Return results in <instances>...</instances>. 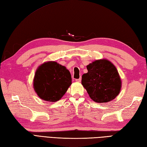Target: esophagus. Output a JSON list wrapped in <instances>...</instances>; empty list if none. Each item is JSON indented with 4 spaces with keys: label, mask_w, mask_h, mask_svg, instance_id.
Wrapping results in <instances>:
<instances>
[{
    "label": "esophagus",
    "mask_w": 147,
    "mask_h": 147,
    "mask_svg": "<svg viewBox=\"0 0 147 147\" xmlns=\"http://www.w3.org/2000/svg\"><path fill=\"white\" fill-rule=\"evenodd\" d=\"M81 78H80V79H78V80H76V81H77V82H81Z\"/></svg>",
    "instance_id": "1"
}]
</instances>
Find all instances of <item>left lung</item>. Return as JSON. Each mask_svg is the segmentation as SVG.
Here are the masks:
<instances>
[{
  "mask_svg": "<svg viewBox=\"0 0 147 147\" xmlns=\"http://www.w3.org/2000/svg\"><path fill=\"white\" fill-rule=\"evenodd\" d=\"M86 67L88 73L82 76L81 84L91 100L99 103L114 100L120 93L122 84L114 64L107 59H101Z\"/></svg>",
  "mask_w": 147,
  "mask_h": 147,
  "instance_id": "obj_1",
  "label": "left lung"
}]
</instances>
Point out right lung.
Masks as SVG:
<instances>
[{
    "label": "right lung",
    "instance_id": "1",
    "mask_svg": "<svg viewBox=\"0 0 147 147\" xmlns=\"http://www.w3.org/2000/svg\"><path fill=\"white\" fill-rule=\"evenodd\" d=\"M72 84L71 73L55 61H47L37 68L33 88L40 99L49 102L59 101Z\"/></svg>",
    "mask_w": 147,
    "mask_h": 147
}]
</instances>
